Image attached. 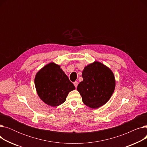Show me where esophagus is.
<instances>
[{"label":"esophagus","instance_id":"34e87169","mask_svg":"<svg viewBox=\"0 0 147 147\" xmlns=\"http://www.w3.org/2000/svg\"><path fill=\"white\" fill-rule=\"evenodd\" d=\"M73 84H74V86H75L76 88H77V86H78V82H74L73 83Z\"/></svg>","mask_w":147,"mask_h":147}]
</instances>
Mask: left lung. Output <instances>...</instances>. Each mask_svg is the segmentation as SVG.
<instances>
[{
  "instance_id": "left-lung-1",
  "label": "left lung",
  "mask_w": 147,
  "mask_h": 147,
  "mask_svg": "<svg viewBox=\"0 0 147 147\" xmlns=\"http://www.w3.org/2000/svg\"><path fill=\"white\" fill-rule=\"evenodd\" d=\"M82 76L83 80L77 89L83 103L92 109L104 105L115 89V78L111 69L96 61L84 67Z\"/></svg>"
}]
</instances>
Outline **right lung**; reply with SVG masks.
<instances>
[{"mask_svg": "<svg viewBox=\"0 0 147 147\" xmlns=\"http://www.w3.org/2000/svg\"><path fill=\"white\" fill-rule=\"evenodd\" d=\"M34 84L38 96L52 107L64 102L69 92L75 89L60 66L53 63L45 65L36 74Z\"/></svg>", "mask_w": 147, "mask_h": 147, "instance_id": "1", "label": "right lung"}]
</instances>
